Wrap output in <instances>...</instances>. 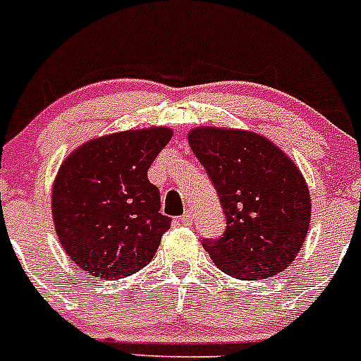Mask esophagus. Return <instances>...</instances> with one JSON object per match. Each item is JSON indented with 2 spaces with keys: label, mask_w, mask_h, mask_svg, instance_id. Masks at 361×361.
Here are the masks:
<instances>
[{
  "label": "esophagus",
  "mask_w": 361,
  "mask_h": 361,
  "mask_svg": "<svg viewBox=\"0 0 361 361\" xmlns=\"http://www.w3.org/2000/svg\"><path fill=\"white\" fill-rule=\"evenodd\" d=\"M178 222H180L183 226H190L191 222H193V213H191V209H188V212L178 219Z\"/></svg>",
  "instance_id": "34e87169"
}]
</instances>
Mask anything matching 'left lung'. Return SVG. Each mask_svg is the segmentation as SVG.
Listing matches in <instances>:
<instances>
[{"mask_svg":"<svg viewBox=\"0 0 361 361\" xmlns=\"http://www.w3.org/2000/svg\"><path fill=\"white\" fill-rule=\"evenodd\" d=\"M220 197L226 231L202 238L226 275L262 280L288 269L311 220L307 184L295 162L266 137L202 126L188 135Z\"/></svg>","mask_w":361,"mask_h":361,"instance_id":"1","label":"left lung"}]
</instances>
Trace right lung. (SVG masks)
<instances>
[{
    "mask_svg": "<svg viewBox=\"0 0 361 361\" xmlns=\"http://www.w3.org/2000/svg\"><path fill=\"white\" fill-rule=\"evenodd\" d=\"M171 139L164 126L97 137L63 162L52 188V216L66 255L103 280L141 271L171 219L148 170Z\"/></svg>",
    "mask_w": 361,
    "mask_h": 361,
    "instance_id": "obj_1",
    "label": "right lung"
}]
</instances>
